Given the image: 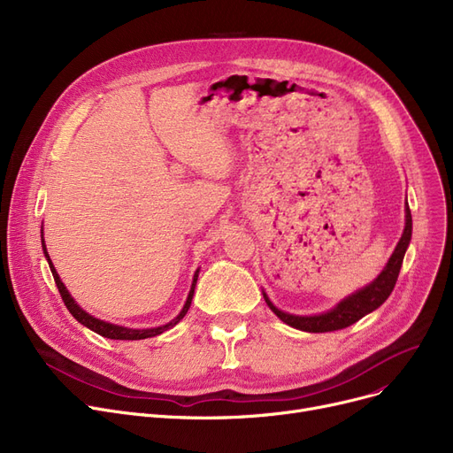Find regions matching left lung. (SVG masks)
<instances>
[{
    "label": "left lung",
    "instance_id": "1",
    "mask_svg": "<svg viewBox=\"0 0 453 453\" xmlns=\"http://www.w3.org/2000/svg\"><path fill=\"white\" fill-rule=\"evenodd\" d=\"M411 229H413L411 211L406 203V227H403L400 241H398L391 258L388 260L386 268L382 270V273H380L371 284H367L365 288L343 299L338 306L332 308V311L319 314V316H294V314H287V312L279 311V308L273 306V303L265 294L268 306L272 308V312L280 321H284L294 328L304 330V332H332V330L350 326L352 323L362 319L369 312L376 311V308L391 296L395 284H396V279H398V273H400V268H402L403 255H406V250L411 241Z\"/></svg>",
    "mask_w": 453,
    "mask_h": 453
}]
</instances>
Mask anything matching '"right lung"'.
<instances>
[{
    "label": "right lung",
    "mask_w": 453,
    "mask_h": 453,
    "mask_svg": "<svg viewBox=\"0 0 453 453\" xmlns=\"http://www.w3.org/2000/svg\"><path fill=\"white\" fill-rule=\"evenodd\" d=\"M42 248H43V255H45V258H47V263H50L53 279H55V282H57V288H58V292H60V296H62L64 304L67 306L69 314L73 316L79 323H82L84 326H88L89 330L97 332V334H101V336H104V338H110V340H145V338H154V336L161 334V332L173 328L176 323H180V319H183V316L187 314L188 306H190V301H193V296H195V287H196L198 272H200V270H196V273H195L193 287H190V292H188V296H187V301H185V304H183V308H181V312H180L171 323H166V325H163V326H156V328H141V330H139V328L119 326V325H113V323H106V321H103V319H97V318L89 316L86 311H82V308L75 303V299L69 296L67 288L64 287V282L60 280L57 270H55V266H53V263H51L50 253H47V248H45V242H43V234H42Z\"/></svg>",
    "instance_id": "obj_1"
}]
</instances>
